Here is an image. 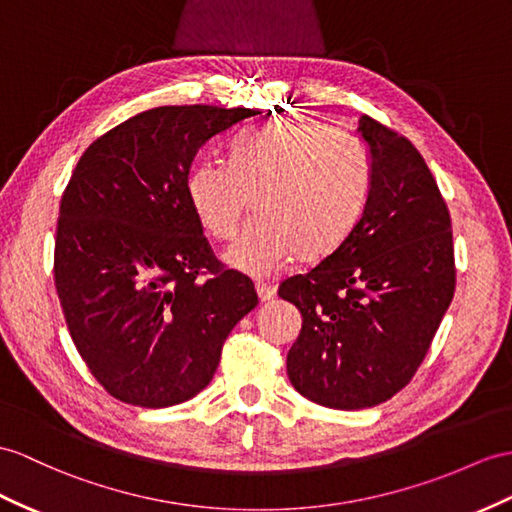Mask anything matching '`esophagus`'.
<instances>
[{"label":"esophagus","instance_id":"34e87169","mask_svg":"<svg viewBox=\"0 0 512 512\" xmlns=\"http://www.w3.org/2000/svg\"><path fill=\"white\" fill-rule=\"evenodd\" d=\"M256 293H258L260 302H269V299L276 297V289H273L271 284H265V282H258L256 284Z\"/></svg>","mask_w":512,"mask_h":512}]
</instances>
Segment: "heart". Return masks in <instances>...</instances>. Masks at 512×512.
<instances>
[{
    "instance_id": "heart-1",
    "label": "heart",
    "mask_w": 512,
    "mask_h": 512,
    "mask_svg": "<svg viewBox=\"0 0 512 512\" xmlns=\"http://www.w3.org/2000/svg\"><path fill=\"white\" fill-rule=\"evenodd\" d=\"M369 160L343 130L289 117L236 136L228 165L202 158L186 176V197L217 241H232L254 197L258 219L230 252L228 265L269 276L299 256L315 263L332 254L363 213Z\"/></svg>"
}]
</instances>
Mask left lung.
Wrapping results in <instances>:
<instances>
[{
  "label": "left lung",
  "instance_id": "1",
  "mask_svg": "<svg viewBox=\"0 0 512 512\" xmlns=\"http://www.w3.org/2000/svg\"><path fill=\"white\" fill-rule=\"evenodd\" d=\"M371 186L363 215L332 254L282 280L302 313L286 373L310 402L358 410L413 380L456 291L452 217L426 160L369 115Z\"/></svg>",
  "mask_w": 512,
  "mask_h": 512
}]
</instances>
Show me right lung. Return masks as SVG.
Returning <instances> with one entry per match:
<instances>
[{"mask_svg": "<svg viewBox=\"0 0 512 512\" xmlns=\"http://www.w3.org/2000/svg\"><path fill=\"white\" fill-rule=\"evenodd\" d=\"M258 110L160 106L84 149L62 191L54 284L82 360L115 400L167 408L213 380L254 282L213 254L186 197L197 149Z\"/></svg>", "mask_w": 512, "mask_h": 512, "instance_id": "obj_1", "label": "right lung"}]
</instances>
